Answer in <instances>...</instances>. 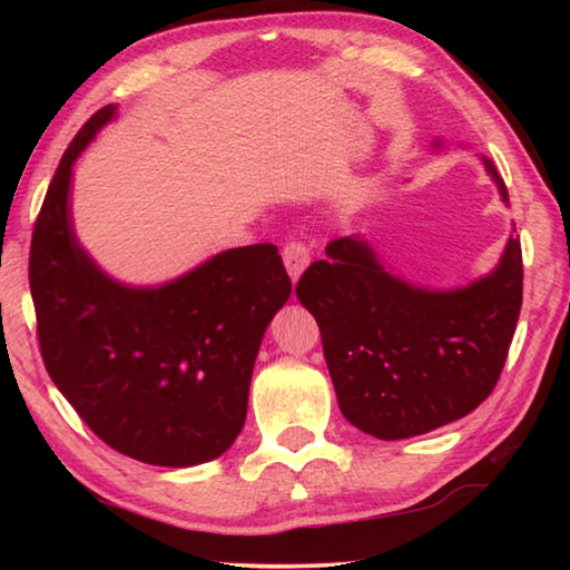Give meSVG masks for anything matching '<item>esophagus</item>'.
<instances>
[{"label": "esophagus", "mask_w": 570, "mask_h": 570, "mask_svg": "<svg viewBox=\"0 0 570 570\" xmlns=\"http://www.w3.org/2000/svg\"><path fill=\"white\" fill-rule=\"evenodd\" d=\"M282 259H284V266H286L288 276H292L294 282H296V278L304 274V269L311 264V249H308V245L301 237H292V239L284 242Z\"/></svg>", "instance_id": "esophagus-1"}]
</instances>
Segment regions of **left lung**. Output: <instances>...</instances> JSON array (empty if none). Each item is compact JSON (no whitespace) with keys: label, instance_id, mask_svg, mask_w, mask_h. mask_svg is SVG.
Returning <instances> with one entry per match:
<instances>
[{"label":"left lung","instance_id":"8db88e82","mask_svg":"<svg viewBox=\"0 0 570 570\" xmlns=\"http://www.w3.org/2000/svg\"><path fill=\"white\" fill-rule=\"evenodd\" d=\"M488 174L510 200L498 168ZM296 296L316 318L343 416L396 441L463 419L498 384L522 308V245L510 237L492 274L429 292L384 272L365 239L337 237Z\"/></svg>","mask_w":570,"mask_h":570}]
</instances>
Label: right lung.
I'll return each instance as SVG.
<instances>
[{
	"label": "right lung",
	"instance_id": "right-lung-1",
	"mask_svg": "<svg viewBox=\"0 0 570 570\" xmlns=\"http://www.w3.org/2000/svg\"><path fill=\"white\" fill-rule=\"evenodd\" d=\"M107 105L70 141L36 217L29 286L43 365L90 431L141 463L188 468L223 455L247 419L262 335L292 294L278 249L215 254L159 288L100 272L72 235V161Z\"/></svg>",
	"mask_w": 570,
	"mask_h": 570
}]
</instances>
